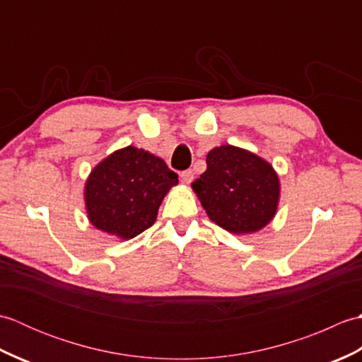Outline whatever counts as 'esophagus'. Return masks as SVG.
<instances>
[{"label": "esophagus", "instance_id": "34e87169", "mask_svg": "<svg viewBox=\"0 0 362 362\" xmlns=\"http://www.w3.org/2000/svg\"><path fill=\"white\" fill-rule=\"evenodd\" d=\"M180 177H182V182H183V183H187V185H189V183L193 182V179H194L193 169H187V171H183V173L180 174Z\"/></svg>", "mask_w": 362, "mask_h": 362}]
</instances>
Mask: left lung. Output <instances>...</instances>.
I'll return each instance as SVG.
<instances>
[{
  "label": "left lung",
  "mask_w": 362,
  "mask_h": 362,
  "mask_svg": "<svg viewBox=\"0 0 362 362\" xmlns=\"http://www.w3.org/2000/svg\"><path fill=\"white\" fill-rule=\"evenodd\" d=\"M193 189L209 218L232 233H252L274 218L280 185L272 166L235 146L214 148Z\"/></svg>",
  "instance_id": "1"
}]
</instances>
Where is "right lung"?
<instances>
[{"mask_svg": "<svg viewBox=\"0 0 362 362\" xmlns=\"http://www.w3.org/2000/svg\"><path fill=\"white\" fill-rule=\"evenodd\" d=\"M160 157L134 146L113 152L91 171L86 204L91 224L130 240L149 228L179 179Z\"/></svg>", "mask_w": 362, "mask_h": 362, "instance_id": "1", "label": "right lung"}]
</instances>
